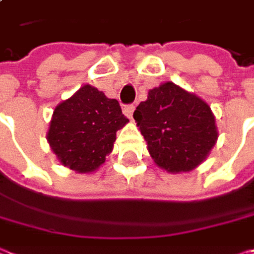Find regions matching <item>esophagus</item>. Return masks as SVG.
<instances>
[{
    "mask_svg": "<svg viewBox=\"0 0 254 254\" xmlns=\"http://www.w3.org/2000/svg\"><path fill=\"white\" fill-rule=\"evenodd\" d=\"M133 110H135V106H133V104H127V106L124 107V113L127 115L129 119H132Z\"/></svg>",
    "mask_w": 254,
    "mask_h": 254,
    "instance_id": "34e87169",
    "label": "esophagus"
}]
</instances>
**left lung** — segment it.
I'll return each instance as SVG.
<instances>
[{"label":"left lung","mask_w":254,"mask_h":254,"mask_svg":"<svg viewBox=\"0 0 254 254\" xmlns=\"http://www.w3.org/2000/svg\"><path fill=\"white\" fill-rule=\"evenodd\" d=\"M156 165L168 172L198 166L218 139L210 107L172 82L150 89L133 112Z\"/></svg>","instance_id":"obj_1"}]
</instances>
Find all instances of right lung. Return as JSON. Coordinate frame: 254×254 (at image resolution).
<instances>
[{
	"label": "right lung",
	"instance_id": "1",
	"mask_svg": "<svg viewBox=\"0 0 254 254\" xmlns=\"http://www.w3.org/2000/svg\"><path fill=\"white\" fill-rule=\"evenodd\" d=\"M127 122L118 100L83 85L56 107L47 138L62 165L85 174L104 163Z\"/></svg>",
	"mask_w": 254,
	"mask_h": 254
}]
</instances>
